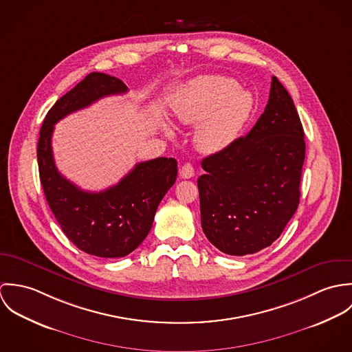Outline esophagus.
I'll use <instances>...</instances> for the list:
<instances>
[{
  "mask_svg": "<svg viewBox=\"0 0 352 352\" xmlns=\"http://www.w3.org/2000/svg\"><path fill=\"white\" fill-rule=\"evenodd\" d=\"M194 175H195V169L191 162H187L180 168V176L183 179H191V177H194Z\"/></svg>",
  "mask_w": 352,
  "mask_h": 352,
  "instance_id": "esophagus-1",
  "label": "esophagus"
}]
</instances>
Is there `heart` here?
<instances>
[{"label":"heart","mask_w":352,"mask_h":352,"mask_svg":"<svg viewBox=\"0 0 352 352\" xmlns=\"http://www.w3.org/2000/svg\"><path fill=\"white\" fill-rule=\"evenodd\" d=\"M253 104L251 92L240 88L233 78L206 76L188 82L173 109L184 123L201 120L195 141L201 151H217L237 138L251 116Z\"/></svg>","instance_id":"1"}]
</instances>
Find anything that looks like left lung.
<instances>
[{
  "label": "left lung",
  "mask_w": 352,
  "mask_h": 352,
  "mask_svg": "<svg viewBox=\"0 0 352 352\" xmlns=\"http://www.w3.org/2000/svg\"><path fill=\"white\" fill-rule=\"evenodd\" d=\"M303 138L294 101L272 77L270 99L251 131L201 161V229L214 247L244 256L282 234L300 204Z\"/></svg>",
  "instance_id": "1"
}]
</instances>
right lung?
I'll return each mask as SVG.
<instances>
[{
  "label": "right lung",
  "mask_w": 352,
  "mask_h": 352,
  "mask_svg": "<svg viewBox=\"0 0 352 352\" xmlns=\"http://www.w3.org/2000/svg\"><path fill=\"white\" fill-rule=\"evenodd\" d=\"M127 91L119 78L94 72L51 107L39 133V176L51 211L78 250L99 257L127 256L146 239L160 201L176 182L177 162L166 157L140 162L116 186L88 192L58 172L51 137L66 115Z\"/></svg>",
  "instance_id": "obj_1"
}]
</instances>
